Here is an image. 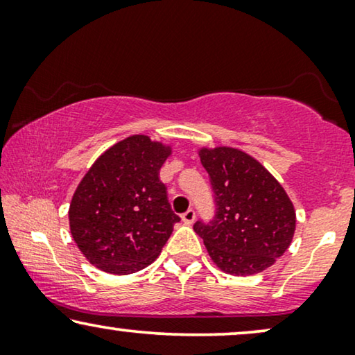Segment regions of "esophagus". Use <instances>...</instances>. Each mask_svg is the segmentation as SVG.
I'll use <instances>...</instances> for the list:
<instances>
[{
    "instance_id": "obj_1",
    "label": "esophagus",
    "mask_w": 355,
    "mask_h": 355,
    "mask_svg": "<svg viewBox=\"0 0 355 355\" xmlns=\"http://www.w3.org/2000/svg\"><path fill=\"white\" fill-rule=\"evenodd\" d=\"M181 218H182V221L186 223V225H192L193 220H196V211H193L192 208H189L187 211H184V213H182V216H181Z\"/></svg>"
}]
</instances>
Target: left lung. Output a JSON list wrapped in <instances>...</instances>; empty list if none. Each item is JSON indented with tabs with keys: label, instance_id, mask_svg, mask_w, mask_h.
<instances>
[{
	"label": "left lung",
	"instance_id": "left-lung-1",
	"mask_svg": "<svg viewBox=\"0 0 355 355\" xmlns=\"http://www.w3.org/2000/svg\"><path fill=\"white\" fill-rule=\"evenodd\" d=\"M210 178L215 215L193 231L211 260L234 276L260 273L288 250L295 213L281 184L249 155L236 148L200 150Z\"/></svg>",
	"mask_w": 355,
	"mask_h": 355
}]
</instances>
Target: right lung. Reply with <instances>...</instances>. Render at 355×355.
<instances>
[{
    "label": "right lung",
    "instance_id": "right-lung-1",
    "mask_svg": "<svg viewBox=\"0 0 355 355\" xmlns=\"http://www.w3.org/2000/svg\"><path fill=\"white\" fill-rule=\"evenodd\" d=\"M169 153L147 135H132L106 150L77 186L71 234L96 268L113 275L145 268L181 221L158 176Z\"/></svg>",
    "mask_w": 355,
    "mask_h": 355
}]
</instances>
